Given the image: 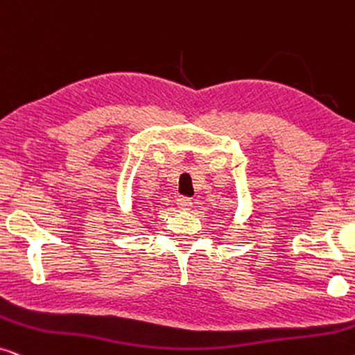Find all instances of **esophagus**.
Instances as JSON below:
<instances>
[{"label": "esophagus", "mask_w": 355, "mask_h": 355, "mask_svg": "<svg viewBox=\"0 0 355 355\" xmlns=\"http://www.w3.org/2000/svg\"><path fill=\"white\" fill-rule=\"evenodd\" d=\"M176 204L179 209H189V207L192 205V200L189 199V197H184V196H179L176 199Z\"/></svg>", "instance_id": "obj_1"}]
</instances>
